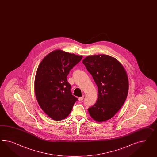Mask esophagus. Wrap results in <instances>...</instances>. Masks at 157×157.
Instances as JSON below:
<instances>
[{
  "label": "esophagus",
  "mask_w": 157,
  "mask_h": 157,
  "mask_svg": "<svg viewBox=\"0 0 157 157\" xmlns=\"http://www.w3.org/2000/svg\"><path fill=\"white\" fill-rule=\"evenodd\" d=\"M84 96H82V97H79V98H78V99H79V101H82V100H83V99H84Z\"/></svg>",
  "instance_id": "34e87169"
}]
</instances>
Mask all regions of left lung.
<instances>
[{"label":"left lung","mask_w":157,"mask_h":157,"mask_svg":"<svg viewBox=\"0 0 157 157\" xmlns=\"http://www.w3.org/2000/svg\"><path fill=\"white\" fill-rule=\"evenodd\" d=\"M98 88V97L88 108L91 117L98 122L111 119L126 99L129 83L126 71L116 58L105 54L90 56L82 61Z\"/></svg>","instance_id":"1"}]
</instances>
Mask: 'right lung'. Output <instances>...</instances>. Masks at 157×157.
<instances>
[{"label": "right lung", "instance_id": "1", "mask_svg": "<svg viewBox=\"0 0 157 157\" xmlns=\"http://www.w3.org/2000/svg\"><path fill=\"white\" fill-rule=\"evenodd\" d=\"M83 56L55 50L44 58L35 80V95L42 111L54 120L68 116L78 100L67 79L70 70Z\"/></svg>", "mask_w": 157, "mask_h": 157}]
</instances>
